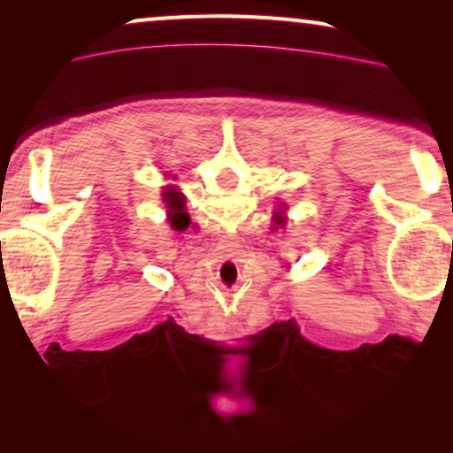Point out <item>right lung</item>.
Wrapping results in <instances>:
<instances>
[{"instance_id": "1", "label": "right lung", "mask_w": 453, "mask_h": 453, "mask_svg": "<svg viewBox=\"0 0 453 453\" xmlns=\"http://www.w3.org/2000/svg\"><path fill=\"white\" fill-rule=\"evenodd\" d=\"M166 196V200H169V208H175L177 206V194H175V191H173V194H165ZM173 222H175V226H177V214H175V220H173Z\"/></svg>"}]
</instances>
